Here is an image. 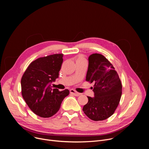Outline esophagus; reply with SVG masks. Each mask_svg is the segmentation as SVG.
I'll list each match as a JSON object with an SVG mask.
<instances>
[{"instance_id": "esophagus-1", "label": "esophagus", "mask_w": 149, "mask_h": 149, "mask_svg": "<svg viewBox=\"0 0 149 149\" xmlns=\"http://www.w3.org/2000/svg\"><path fill=\"white\" fill-rule=\"evenodd\" d=\"M70 93H71V94H73V95H75V96H79V95H81V94H80V93H79L77 92L76 91H75V90H73V89L70 90Z\"/></svg>"}]
</instances>
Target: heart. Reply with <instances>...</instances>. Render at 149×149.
Segmentation results:
<instances>
[{"label":"heart","instance_id":"b5f03b06","mask_svg":"<svg viewBox=\"0 0 149 149\" xmlns=\"http://www.w3.org/2000/svg\"><path fill=\"white\" fill-rule=\"evenodd\" d=\"M82 61H86V59H85L84 56H82L81 55H79L77 56L75 58V62H76V63L77 62H82Z\"/></svg>","mask_w":149,"mask_h":149}]
</instances>
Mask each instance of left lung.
Returning <instances> with one entry per match:
<instances>
[{
    "label": "left lung",
    "instance_id": "1",
    "mask_svg": "<svg viewBox=\"0 0 149 149\" xmlns=\"http://www.w3.org/2000/svg\"><path fill=\"white\" fill-rule=\"evenodd\" d=\"M86 81L94 83V97H88L84 113L94 121L108 118L116 110L122 94L121 82L114 67L102 55L93 54L88 58Z\"/></svg>",
    "mask_w": 149,
    "mask_h": 149
}]
</instances>
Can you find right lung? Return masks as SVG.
Returning a JSON list of instances; mask_svg holds the SVG:
<instances>
[{"label":"right lung","mask_w":149,"mask_h":149,"mask_svg":"<svg viewBox=\"0 0 149 149\" xmlns=\"http://www.w3.org/2000/svg\"><path fill=\"white\" fill-rule=\"evenodd\" d=\"M63 54H54L32 62L21 79L22 95L29 109L39 117L55 114L61 103L69 95L67 89L59 91L51 83L59 77Z\"/></svg>","instance_id":"1"}]
</instances>
